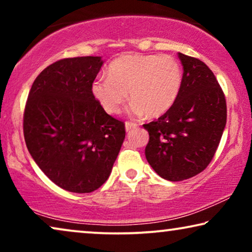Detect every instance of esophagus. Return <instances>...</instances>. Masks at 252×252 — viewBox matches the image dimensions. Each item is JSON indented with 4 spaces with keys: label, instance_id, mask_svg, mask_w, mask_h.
<instances>
[{
    "label": "esophagus",
    "instance_id": "esophagus-1",
    "mask_svg": "<svg viewBox=\"0 0 252 252\" xmlns=\"http://www.w3.org/2000/svg\"><path fill=\"white\" fill-rule=\"evenodd\" d=\"M136 127H137V124L129 123V122H126V124H125V128H126L127 132H128V130H130V129L136 128Z\"/></svg>",
    "mask_w": 252,
    "mask_h": 252
}]
</instances>
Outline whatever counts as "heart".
<instances>
[{
  "instance_id": "obj_1",
  "label": "heart",
  "mask_w": 252,
  "mask_h": 252,
  "mask_svg": "<svg viewBox=\"0 0 252 252\" xmlns=\"http://www.w3.org/2000/svg\"><path fill=\"white\" fill-rule=\"evenodd\" d=\"M106 75L92 85L93 95L106 112L119 113L129 93V112L150 118L163 116L173 106L184 80L180 63L163 55H123L110 63Z\"/></svg>"
}]
</instances>
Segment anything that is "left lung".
Here are the masks:
<instances>
[{
  "label": "left lung",
  "mask_w": 252,
  "mask_h": 252,
  "mask_svg": "<svg viewBox=\"0 0 252 252\" xmlns=\"http://www.w3.org/2000/svg\"><path fill=\"white\" fill-rule=\"evenodd\" d=\"M178 55L184 66L179 97L158 120L143 125L149 133L148 163L168 181L186 180L205 170L227 119L225 95L213 72L197 58Z\"/></svg>",
  "instance_id": "1"
}]
</instances>
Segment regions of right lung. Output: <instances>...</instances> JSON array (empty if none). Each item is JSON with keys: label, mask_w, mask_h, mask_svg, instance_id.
I'll list each match as a JSON object with an SVG mask.
<instances>
[{"label": "right lung", "mask_w": 252, "mask_h": 252, "mask_svg": "<svg viewBox=\"0 0 252 252\" xmlns=\"http://www.w3.org/2000/svg\"><path fill=\"white\" fill-rule=\"evenodd\" d=\"M102 57L65 58L34 80L24 112V137L41 171L67 191L92 192L108 180L125 139V124L93 95Z\"/></svg>", "instance_id": "obj_1"}]
</instances>
